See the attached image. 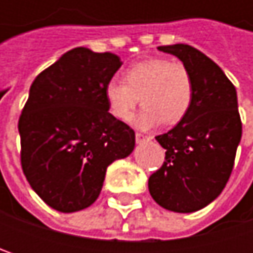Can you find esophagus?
Wrapping results in <instances>:
<instances>
[{
	"instance_id": "esophagus-1",
	"label": "esophagus",
	"mask_w": 253,
	"mask_h": 253,
	"mask_svg": "<svg viewBox=\"0 0 253 253\" xmlns=\"http://www.w3.org/2000/svg\"><path fill=\"white\" fill-rule=\"evenodd\" d=\"M151 139H152L151 136H143V134H140V133H136V142H137V143L149 142Z\"/></svg>"
}]
</instances>
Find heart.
Listing matches in <instances>:
<instances>
[{
	"instance_id": "1",
	"label": "heart",
	"mask_w": 253,
	"mask_h": 253,
	"mask_svg": "<svg viewBox=\"0 0 253 253\" xmlns=\"http://www.w3.org/2000/svg\"><path fill=\"white\" fill-rule=\"evenodd\" d=\"M104 96L110 113L128 122L139 104L142 111L134 120L139 128L181 122L195 99V83L189 69L166 58H148L131 64L125 72V82L111 80L105 84Z\"/></svg>"
}]
</instances>
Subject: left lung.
Returning <instances> with one entry per match:
<instances>
[{"label":"left lung","instance_id":"1","mask_svg":"<svg viewBox=\"0 0 253 253\" xmlns=\"http://www.w3.org/2000/svg\"><path fill=\"white\" fill-rule=\"evenodd\" d=\"M190 72L195 99L187 116L157 136L166 149L163 167L148 180L154 201L174 212H195L218 198L231 174L242 137L237 92L205 54L184 43L158 46Z\"/></svg>","mask_w":253,"mask_h":253}]
</instances>
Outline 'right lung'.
Instances as JSON below:
<instances>
[{"label":"right lung","mask_w":253,"mask_h":253,"mask_svg":"<svg viewBox=\"0 0 253 253\" xmlns=\"http://www.w3.org/2000/svg\"><path fill=\"white\" fill-rule=\"evenodd\" d=\"M122 64L111 52L79 46L30 86L19 120L22 167L32 189L55 211L90 207L108 166L134 149V131L108 113L104 96Z\"/></svg>","instance_id":"obj_1"}]
</instances>
